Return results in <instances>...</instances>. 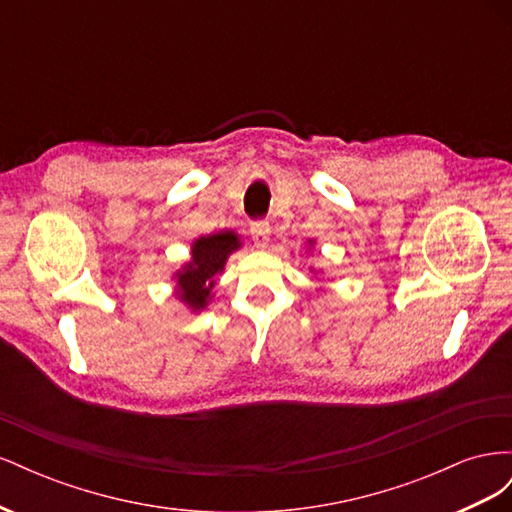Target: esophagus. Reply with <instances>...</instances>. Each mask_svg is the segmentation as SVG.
Returning <instances> with one entry per match:
<instances>
[{"label": "esophagus", "mask_w": 512, "mask_h": 512, "mask_svg": "<svg viewBox=\"0 0 512 512\" xmlns=\"http://www.w3.org/2000/svg\"><path fill=\"white\" fill-rule=\"evenodd\" d=\"M252 232V239L258 247H265L267 241H269V235H271V224L267 220H256L250 228Z\"/></svg>", "instance_id": "esophagus-1"}]
</instances>
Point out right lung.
<instances>
[{"label": "right lung", "mask_w": 512, "mask_h": 512, "mask_svg": "<svg viewBox=\"0 0 512 512\" xmlns=\"http://www.w3.org/2000/svg\"><path fill=\"white\" fill-rule=\"evenodd\" d=\"M239 241L232 232H218L211 237H200L194 243L192 262L179 273V297L192 309H203L209 301L215 275L224 269L226 256L237 250Z\"/></svg>", "instance_id": "obj_1"}]
</instances>
